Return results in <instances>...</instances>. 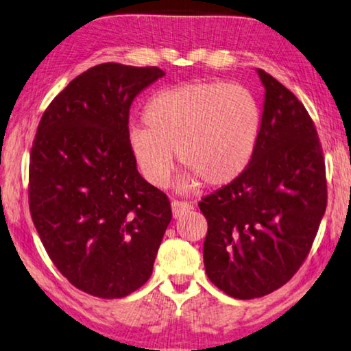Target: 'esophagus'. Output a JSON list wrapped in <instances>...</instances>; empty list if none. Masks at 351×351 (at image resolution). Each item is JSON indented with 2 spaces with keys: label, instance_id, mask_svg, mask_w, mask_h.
I'll list each match as a JSON object with an SVG mask.
<instances>
[{
  "label": "esophagus",
  "instance_id": "1",
  "mask_svg": "<svg viewBox=\"0 0 351 351\" xmlns=\"http://www.w3.org/2000/svg\"><path fill=\"white\" fill-rule=\"evenodd\" d=\"M172 215H174V217H179L182 216L183 213H186L188 210H191L193 206L189 202H182V200H172Z\"/></svg>",
  "mask_w": 351,
  "mask_h": 351
}]
</instances>
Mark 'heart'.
Masks as SVG:
<instances>
[{
  "label": "heart",
  "instance_id": "obj_1",
  "mask_svg": "<svg viewBox=\"0 0 351 351\" xmlns=\"http://www.w3.org/2000/svg\"><path fill=\"white\" fill-rule=\"evenodd\" d=\"M146 128L129 130V146L145 179L165 188L176 165L186 166L183 189L237 180L254 157L261 108L241 84L191 82L158 91L143 110Z\"/></svg>",
  "mask_w": 351,
  "mask_h": 351
}]
</instances>
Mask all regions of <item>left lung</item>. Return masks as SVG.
I'll return each instance as SVG.
<instances>
[{
    "label": "left lung",
    "instance_id": "1",
    "mask_svg": "<svg viewBox=\"0 0 351 351\" xmlns=\"http://www.w3.org/2000/svg\"><path fill=\"white\" fill-rule=\"evenodd\" d=\"M261 130L247 169L202 197L208 232L205 271L239 300L264 297L288 283L311 250L326 210L322 145L297 96L266 71Z\"/></svg>",
    "mask_w": 351,
    "mask_h": 351
}]
</instances>
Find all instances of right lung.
Here are the masks:
<instances>
[{
  "mask_svg": "<svg viewBox=\"0 0 351 351\" xmlns=\"http://www.w3.org/2000/svg\"><path fill=\"white\" fill-rule=\"evenodd\" d=\"M157 66L101 63L73 79L40 119L29 210L46 254L80 291L121 298L152 274L172 211L136 169L129 110Z\"/></svg>",
  "mask_w": 351,
  "mask_h": 351,
  "instance_id": "right-lung-1",
  "label": "right lung"
}]
</instances>
